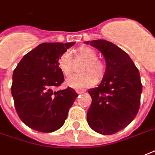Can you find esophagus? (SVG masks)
Segmentation results:
<instances>
[{"label":"esophagus","instance_id":"obj_1","mask_svg":"<svg viewBox=\"0 0 155 155\" xmlns=\"http://www.w3.org/2000/svg\"><path fill=\"white\" fill-rule=\"evenodd\" d=\"M75 92H77L78 94H81V93H84L85 91L84 90H76Z\"/></svg>","mask_w":155,"mask_h":155}]
</instances>
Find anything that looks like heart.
I'll list each match as a JSON object with an SVG mask.
<instances>
[{"instance_id": "1", "label": "heart", "mask_w": 155, "mask_h": 155, "mask_svg": "<svg viewBox=\"0 0 155 155\" xmlns=\"http://www.w3.org/2000/svg\"><path fill=\"white\" fill-rule=\"evenodd\" d=\"M77 54L85 60L80 68L82 72L70 75L66 80V84L75 89L92 87L97 83V79L101 80L105 75V63L97 58V52L91 47H80L77 50ZM72 66L71 53L68 51L63 52L58 59V68L66 76H68L72 71Z\"/></svg>"}]
</instances>
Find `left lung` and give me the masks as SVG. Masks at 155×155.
Here are the masks:
<instances>
[{
	"label": "left lung",
	"mask_w": 155,
	"mask_h": 155,
	"mask_svg": "<svg viewBox=\"0 0 155 155\" xmlns=\"http://www.w3.org/2000/svg\"><path fill=\"white\" fill-rule=\"evenodd\" d=\"M103 54L106 73L101 84L89 89L92 104L87 123L104 135L123 130L139 110L142 85L138 69L126 52L112 42L99 39L86 42Z\"/></svg>",
	"instance_id": "1"
}]
</instances>
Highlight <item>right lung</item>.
<instances>
[{
    "label": "right lung",
    "mask_w": 155,
    "mask_h": 155,
    "mask_svg": "<svg viewBox=\"0 0 155 155\" xmlns=\"http://www.w3.org/2000/svg\"><path fill=\"white\" fill-rule=\"evenodd\" d=\"M75 42H47L23 56L14 69L11 92L18 117L38 132L63 125L78 94L71 87L54 91L64 81L58 59Z\"/></svg>",
    "instance_id": "add662e5"
}]
</instances>
